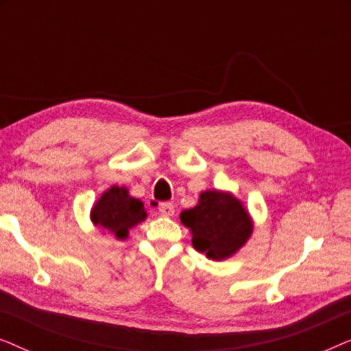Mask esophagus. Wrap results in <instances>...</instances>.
I'll use <instances>...</instances> for the list:
<instances>
[{
    "label": "esophagus",
    "mask_w": 351,
    "mask_h": 351,
    "mask_svg": "<svg viewBox=\"0 0 351 351\" xmlns=\"http://www.w3.org/2000/svg\"><path fill=\"white\" fill-rule=\"evenodd\" d=\"M158 213L165 215V217H171V215H174V206H172V203H161L158 206Z\"/></svg>",
    "instance_id": "esophagus-1"
}]
</instances>
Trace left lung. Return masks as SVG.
Returning <instances> with one entry per match:
<instances>
[{"instance_id":"1","label":"left lung","mask_w":351,"mask_h":351,"mask_svg":"<svg viewBox=\"0 0 351 351\" xmlns=\"http://www.w3.org/2000/svg\"><path fill=\"white\" fill-rule=\"evenodd\" d=\"M193 234V247L214 261L230 257L246 243L252 223L243 204L230 193L204 191L193 209L180 214Z\"/></svg>"}]
</instances>
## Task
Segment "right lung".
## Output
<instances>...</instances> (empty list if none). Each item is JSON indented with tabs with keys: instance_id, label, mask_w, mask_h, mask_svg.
I'll return each instance as SVG.
<instances>
[{
	"instance_id": "1",
	"label": "right lung",
	"mask_w": 351,
	"mask_h": 351,
	"mask_svg": "<svg viewBox=\"0 0 351 351\" xmlns=\"http://www.w3.org/2000/svg\"><path fill=\"white\" fill-rule=\"evenodd\" d=\"M147 213L141 199L128 195L126 189L112 186L93 209V222L118 238H126L128 230L145 220Z\"/></svg>"
}]
</instances>
